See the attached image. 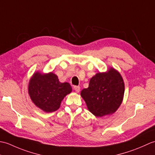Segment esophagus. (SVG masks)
<instances>
[{"mask_svg": "<svg viewBox=\"0 0 155 155\" xmlns=\"http://www.w3.org/2000/svg\"><path fill=\"white\" fill-rule=\"evenodd\" d=\"M74 89L76 92H77V93H79L80 90H81V88H80V87H78V86H75V87H74Z\"/></svg>", "mask_w": 155, "mask_h": 155, "instance_id": "obj_1", "label": "esophagus"}]
</instances>
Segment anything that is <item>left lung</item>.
<instances>
[{"mask_svg": "<svg viewBox=\"0 0 155 155\" xmlns=\"http://www.w3.org/2000/svg\"><path fill=\"white\" fill-rule=\"evenodd\" d=\"M124 83L120 73L110 67L93 76L87 88L81 92L88 110L97 117L113 114L123 102Z\"/></svg>", "mask_w": 155, "mask_h": 155, "instance_id": "obj_1", "label": "left lung"}]
</instances>
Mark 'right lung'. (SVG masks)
<instances>
[{
	"label": "right lung",
	"mask_w": 155,
	"mask_h": 155,
	"mask_svg": "<svg viewBox=\"0 0 155 155\" xmlns=\"http://www.w3.org/2000/svg\"><path fill=\"white\" fill-rule=\"evenodd\" d=\"M72 91L68 83H61L52 72L37 71L29 80L28 93L36 107L45 113H52L60 108L62 101Z\"/></svg>",
	"instance_id": "right-lung-1"
}]
</instances>
